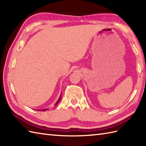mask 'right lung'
<instances>
[{
  "mask_svg": "<svg viewBox=\"0 0 146 146\" xmlns=\"http://www.w3.org/2000/svg\"><path fill=\"white\" fill-rule=\"evenodd\" d=\"M61 95H60V98H59L58 99V100L57 101V102H56V105L58 103H59V102H60V100H61ZM48 110V108H44V109H42V110H41V111H46V110Z\"/></svg>",
  "mask_w": 146,
  "mask_h": 146,
  "instance_id": "add662e5",
  "label": "right lung"
}]
</instances>
